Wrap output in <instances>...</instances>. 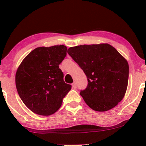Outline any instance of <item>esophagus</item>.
Masks as SVG:
<instances>
[{"mask_svg":"<svg viewBox=\"0 0 146 146\" xmlns=\"http://www.w3.org/2000/svg\"><path fill=\"white\" fill-rule=\"evenodd\" d=\"M72 86H73V88H77V84H76V82H73V84H72Z\"/></svg>","mask_w":146,"mask_h":146,"instance_id":"esophagus-1","label":"esophagus"}]
</instances>
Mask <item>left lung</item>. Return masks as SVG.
<instances>
[{"instance_id":"obj_1","label":"left lung","mask_w":146,"mask_h":146,"mask_svg":"<svg viewBox=\"0 0 146 146\" xmlns=\"http://www.w3.org/2000/svg\"><path fill=\"white\" fill-rule=\"evenodd\" d=\"M67 52L87 77V87L80 93L86 104L99 112L116 106L128 87L127 60L106 43L73 46Z\"/></svg>"}]
</instances>
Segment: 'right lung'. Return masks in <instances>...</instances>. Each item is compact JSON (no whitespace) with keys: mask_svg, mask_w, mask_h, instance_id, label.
<instances>
[{"mask_svg":"<svg viewBox=\"0 0 146 146\" xmlns=\"http://www.w3.org/2000/svg\"><path fill=\"white\" fill-rule=\"evenodd\" d=\"M66 50L64 45L38 47L18 66L16 89L23 103L34 113L44 116L55 113L71 89V85L64 81V74L59 68Z\"/></svg>","mask_w":146,"mask_h":146,"instance_id":"right-lung-1","label":"right lung"}]
</instances>
